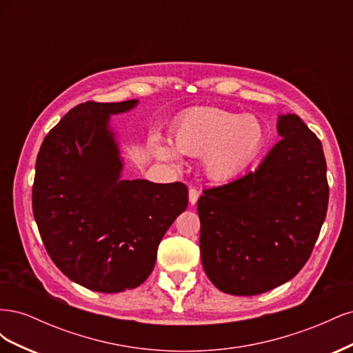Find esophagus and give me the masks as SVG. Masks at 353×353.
Instances as JSON below:
<instances>
[{"mask_svg": "<svg viewBox=\"0 0 353 353\" xmlns=\"http://www.w3.org/2000/svg\"><path fill=\"white\" fill-rule=\"evenodd\" d=\"M197 200H199V191L196 188H190L188 190V201H190V205L194 206L196 203H197Z\"/></svg>", "mask_w": 353, "mask_h": 353, "instance_id": "34e87169", "label": "esophagus"}]
</instances>
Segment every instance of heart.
<instances>
[{
  "label": "heart",
  "instance_id": "heart-1",
  "mask_svg": "<svg viewBox=\"0 0 353 353\" xmlns=\"http://www.w3.org/2000/svg\"><path fill=\"white\" fill-rule=\"evenodd\" d=\"M172 144L157 134L150 138L153 156L179 168L181 155L200 156L205 175L215 183L239 176L262 150L265 126L254 114H239L218 108H201L184 114L172 130Z\"/></svg>",
  "mask_w": 353,
  "mask_h": 353
}]
</instances>
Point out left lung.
<instances>
[{"mask_svg": "<svg viewBox=\"0 0 353 353\" xmlns=\"http://www.w3.org/2000/svg\"><path fill=\"white\" fill-rule=\"evenodd\" d=\"M281 140L253 172L203 191L200 254L221 292L254 296L303 268L328 206L321 141L297 114H279Z\"/></svg>", "mask_w": 353, "mask_h": 353, "instance_id": "8db88e82", "label": "left lung"}]
</instances>
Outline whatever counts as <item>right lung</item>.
Instances as JSON below:
<instances>
[{"label":"right lung","mask_w":353,"mask_h":353,"mask_svg":"<svg viewBox=\"0 0 353 353\" xmlns=\"http://www.w3.org/2000/svg\"><path fill=\"white\" fill-rule=\"evenodd\" d=\"M138 100L82 103L47 134L37 157L32 209L51 261L100 293H121L152 274L165 232L188 205L184 184L125 179L112 116Z\"/></svg>","instance_id":"1"}]
</instances>
